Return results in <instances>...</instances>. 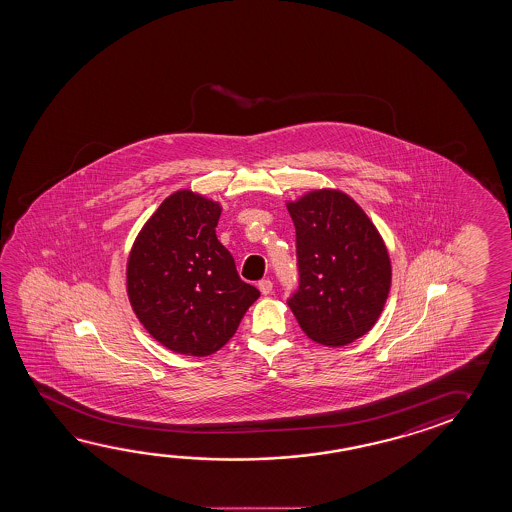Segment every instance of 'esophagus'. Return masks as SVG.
<instances>
[{
  "instance_id": "34e87169",
  "label": "esophagus",
  "mask_w": 512,
  "mask_h": 512,
  "mask_svg": "<svg viewBox=\"0 0 512 512\" xmlns=\"http://www.w3.org/2000/svg\"><path fill=\"white\" fill-rule=\"evenodd\" d=\"M272 286H274V283L270 279H261L260 283H258V288H260V292L263 295H269L272 292Z\"/></svg>"
}]
</instances>
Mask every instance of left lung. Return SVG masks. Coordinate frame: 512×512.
I'll use <instances>...</instances> for the list:
<instances>
[{"label": "left lung", "mask_w": 512, "mask_h": 512, "mask_svg": "<svg viewBox=\"0 0 512 512\" xmlns=\"http://www.w3.org/2000/svg\"><path fill=\"white\" fill-rule=\"evenodd\" d=\"M286 208L294 220L299 263V288L288 306L306 337L322 346H347L373 328L387 303V245L344 191H306Z\"/></svg>", "instance_id": "left-lung-1"}]
</instances>
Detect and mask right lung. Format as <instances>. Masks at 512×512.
I'll return each instance as SVG.
<instances>
[{"label": "right lung", "instance_id": "add662e5", "mask_svg": "<svg viewBox=\"0 0 512 512\" xmlns=\"http://www.w3.org/2000/svg\"><path fill=\"white\" fill-rule=\"evenodd\" d=\"M220 213V202L175 191L141 227L129 252L130 306L143 328L179 355L217 353L260 297L218 242Z\"/></svg>", "mask_w": 512, "mask_h": 512}]
</instances>
